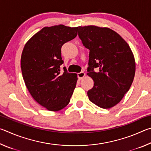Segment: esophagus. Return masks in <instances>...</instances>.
I'll use <instances>...</instances> for the list:
<instances>
[{"label":"esophagus","mask_w":151,"mask_h":151,"mask_svg":"<svg viewBox=\"0 0 151 151\" xmlns=\"http://www.w3.org/2000/svg\"><path fill=\"white\" fill-rule=\"evenodd\" d=\"M77 75H78V78L80 79V80H81V79L83 78L84 76H85V73H84V72H81V73H78L77 74Z\"/></svg>","instance_id":"esophagus-1"}]
</instances>
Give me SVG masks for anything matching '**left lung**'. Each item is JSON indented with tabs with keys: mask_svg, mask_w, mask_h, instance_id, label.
<instances>
[{
	"mask_svg": "<svg viewBox=\"0 0 151 151\" xmlns=\"http://www.w3.org/2000/svg\"><path fill=\"white\" fill-rule=\"evenodd\" d=\"M78 37L89 52L87 75L94 81L90 101L101 108L115 106L129 91L135 74L131 48L118 33L93 25L78 27ZM99 69L96 72L94 68Z\"/></svg>",
	"mask_w": 151,
	"mask_h": 151,
	"instance_id": "8db88e82",
	"label": "left lung"
}]
</instances>
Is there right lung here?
Returning <instances> with one entry per match:
<instances>
[{"mask_svg":"<svg viewBox=\"0 0 151 151\" xmlns=\"http://www.w3.org/2000/svg\"><path fill=\"white\" fill-rule=\"evenodd\" d=\"M77 35V27L60 24L44 27L22 50L20 67L32 98L48 111H58L69 103L77 81L76 73L60 72L61 47Z\"/></svg>","mask_w":151,"mask_h":151,"instance_id":"obj_1","label":"right lung"}]
</instances>
